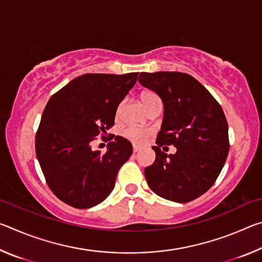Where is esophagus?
I'll return each instance as SVG.
<instances>
[{"label":"esophagus","instance_id":"34e87169","mask_svg":"<svg viewBox=\"0 0 262 262\" xmlns=\"http://www.w3.org/2000/svg\"><path fill=\"white\" fill-rule=\"evenodd\" d=\"M139 151H140V147H139V145H136V144L133 145V152L136 154V152H139Z\"/></svg>","mask_w":262,"mask_h":262}]
</instances>
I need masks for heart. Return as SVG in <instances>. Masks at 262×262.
<instances>
[{
    "label": "heart",
    "mask_w": 262,
    "mask_h": 262,
    "mask_svg": "<svg viewBox=\"0 0 262 262\" xmlns=\"http://www.w3.org/2000/svg\"><path fill=\"white\" fill-rule=\"evenodd\" d=\"M142 101H143V104L147 110H149L151 106L156 104H162L161 98H159V97L152 91L143 92V95H142ZM122 106H123V101H121V103L117 106V110H115V115H117V117H119V115L121 114ZM122 135L129 141L134 142V143L140 144V143H143V142L148 139V136L150 135V130L147 129V128L129 126L123 129Z\"/></svg>",
    "instance_id": "b5f03b06"
}]
</instances>
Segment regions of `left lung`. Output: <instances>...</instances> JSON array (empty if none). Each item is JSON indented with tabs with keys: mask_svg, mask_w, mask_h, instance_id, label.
I'll use <instances>...</instances> for the list:
<instances>
[{
	"mask_svg": "<svg viewBox=\"0 0 262 262\" xmlns=\"http://www.w3.org/2000/svg\"><path fill=\"white\" fill-rule=\"evenodd\" d=\"M139 82L156 92L164 105L157 145L152 147L156 159L144 170L149 187L166 200L192 201L214 185L227 161L230 144L223 110L188 74L141 73ZM171 144L176 154L161 151V146Z\"/></svg>",
	"mask_w": 262,
	"mask_h": 262,
	"instance_id": "1",
	"label": "left lung"
}]
</instances>
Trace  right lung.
<instances>
[{"mask_svg":"<svg viewBox=\"0 0 262 262\" xmlns=\"http://www.w3.org/2000/svg\"><path fill=\"white\" fill-rule=\"evenodd\" d=\"M137 75L84 74L48 100L35 134V154L48 187L67 205L88 209L113 190L119 168L133 152L132 143L112 137L101 154L92 151L91 142L114 125L117 106Z\"/></svg>","mask_w":262,"mask_h":262,"instance_id":"obj_1","label":"right lung"}]
</instances>
